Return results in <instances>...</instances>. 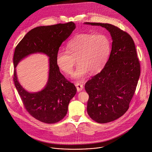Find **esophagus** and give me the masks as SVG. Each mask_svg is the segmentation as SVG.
Segmentation results:
<instances>
[{
  "mask_svg": "<svg viewBox=\"0 0 152 152\" xmlns=\"http://www.w3.org/2000/svg\"><path fill=\"white\" fill-rule=\"evenodd\" d=\"M75 86H76V88H77V91H80L82 90V89L83 88V84H82L80 82H76L75 83Z\"/></svg>",
  "mask_w": 152,
  "mask_h": 152,
  "instance_id": "1",
  "label": "esophagus"
}]
</instances>
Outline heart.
I'll list each match as a JSON object with an SVG mask.
<instances>
[{"label": "heart", "mask_w": 152, "mask_h": 152, "mask_svg": "<svg viewBox=\"0 0 152 152\" xmlns=\"http://www.w3.org/2000/svg\"><path fill=\"white\" fill-rule=\"evenodd\" d=\"M67 50L60 49L56 55L59 69L65 74H70L77 61L78 66L72 77L81 79L90 72L96 74L106 66L109 59L112 44L110 37L104 34H82L70 39Z\"/></svg>", "instance_id": "obj_1"}]
</instances>
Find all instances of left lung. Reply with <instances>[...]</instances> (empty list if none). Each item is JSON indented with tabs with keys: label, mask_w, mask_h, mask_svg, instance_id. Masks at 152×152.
<instances>
[{
	"label": "left lung",
	"mask_w": 152,
	"mask_h": 152,
	"mask_svg": "<svg viewBox=\"0 0 152 152\" xmlns=\"http://www.w3.org/2000/svg\"><path fill=\"white\" fill-rule=\"evenodd\" d=\"M85 24L106 28L113 39L111 54L106 66L85 85L89 95V116L99 123H109L128 110L140 77V63L134 41L128 33L111 24Z\"/></svg>",
	"instance_id": "8db88e82"
}]
</instances>
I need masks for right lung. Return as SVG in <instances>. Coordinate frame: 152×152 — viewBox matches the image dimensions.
<instances>
[{
	"instance_id": "1",
	"label": "right lung",
	"mask_w": 152,
	"mask_h": 152,
	"mask_svg": "<svg viewBox=\"0 0 152 152\" xmlns=\"http://www.w3.org/2000/svg\"><path fill=\"white\" fill-rule=\"evenodd\" d=\"M75 28L72 21L37 27L28 32L15 47L13 57L14 85L27 112L42 123L53 124L63 119L70 100L76 93V86L61 73L56 62L59 47ZM37 52L45 53L50 58L49 79L45 89L31 94L19 83L15 67L21 59Z\"/></svg>"
}]
</instances>
